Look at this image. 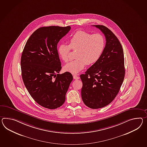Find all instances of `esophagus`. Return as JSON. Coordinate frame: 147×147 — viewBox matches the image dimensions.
I'll list each match as a JSON object with an SVG mask.
<instances>
[{
	"instance_id": "34e87169",
	"label": "esophagus",
	"mask_w": 147,
	"mask_h": 147,
	"mask_svg": "<svg viewBox=\"0 0 147 147\" xmlns=\"http://www.w3.org/2000/svg\"><path fill=\"white\" fill-rule=\"evenodd\" d=\"M73 79H75V80H78L80 79V77L77 75H73Z\"/></svg>"
}]
</instances>
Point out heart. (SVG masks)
I'll use <instances>...</instances> for the list:
<instances>
[{
    "mask_svg": "<svg viewBox=\"0 0 147 147\" xmlns=\"http://www.w3.org/2000/svg\"><path fill=\"white\" fill-rule=\"evenodd\" d=\"M68 41V45L62 43L58 46V53L61 59L66 62L69 59L71 49L76 50V59L68 62L64 67L65 71L72 74L78 73L86 64H93L98 61L105 46L104 36L101 34H91L82 31L75 33Z\"/></svg>",
    "mask_w": 147,
    "mask_h": 147,
    "instance_id": "obj_1",
    "label": "heart"
}]
</instances>
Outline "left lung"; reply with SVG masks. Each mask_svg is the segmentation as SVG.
<instances>
[{"label":"left lung","mask_w":147,"mask_h":147,"mask_svg":"<svg viewBox=\"0 0 147 147\" xmlns=\"http://www.w3.org/2000/svg\"><path fill=\"white\" fill-rule=\"evenodd\" d=\"M106 38V45L100 58L80 78L81 97L88 107L98 109L110 104L118 94L125 76L124 56L116 36L107 27L96 25Z\"/></svg>","instance_id":"left-lung-1"}]
</instances>
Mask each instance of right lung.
<instances>
[{
    "mask_svg": "<svg viewBox=\"0 0 147 147\" xmlns=\"http://www.w3.org/2000/svg\"><path fill=\"white\" fill-rule=\"evenodd\" d=\"M71 26H43L30 36L22 54V76L30 94L38 104L50 109L64 103L66 93L73 76L69 72L61 74L58 53L59 40Z\"/></svg>",
    "mask_w": 147,
    "mask_h": 147,
    "instance_id": "right-lung-1",
    "label": "right lung"
}]
</instances>
